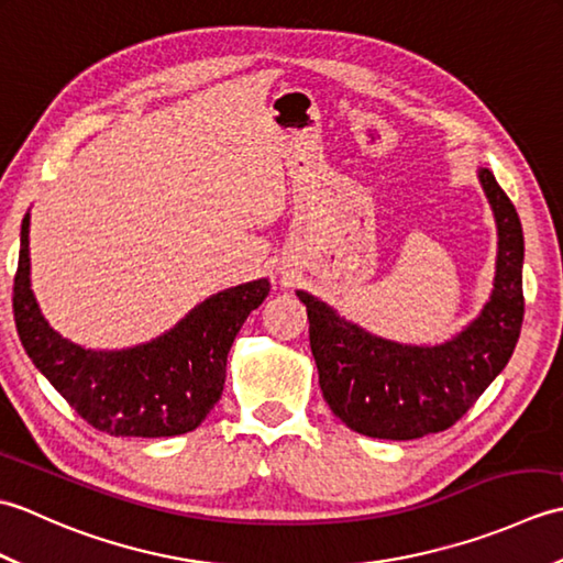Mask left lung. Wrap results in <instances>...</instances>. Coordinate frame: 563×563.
Masks as SVG:
<instances>
[{"label":"left lung","mask_w":563,"mask_h":563,"mask_svg":"<svg viewBox=\"0 0 563 563\" xmlns=\"http://www.w3.org/2000/svg\"><path fill=\"white\" fill-rule=\"evenodd\" d=\"M479 178L498 224L496 285L484 312L457 339L418 349L369 336L317 297L297 290L307 305L321 394L355 433L413 440L448 430L516 351L525 314L522 227L494 174L482 169Z\"/></svg>","instance_id":"8db88e82"}]
</instances>
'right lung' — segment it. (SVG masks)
<instances>
[{
  "instance_id": "1",
  "label": "right lung",
  "mask_w": 563,
  "mask_h": 563,
  "mask_svg": "<svg viewBox=\"0 0 563 563\" xmlns=\"http://www.w3.org/2000/svg\"><path fill=\"white\" fill-rule=\"evenodd\" d=\"M268 280L236 285L198 305L157 341L97 353L59 336L29 285V214L21 224L14 321L35 367L84 421L109 435L169 438L198 428L222 397L227 353L246 317L266 300Z\"/></svg>"
}]
</instances>
